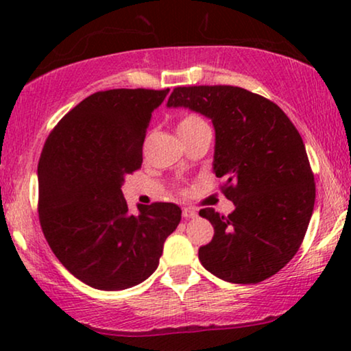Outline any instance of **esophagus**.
Listing matches in <instances>:
<instances>
[{
    "mask_svg": "<svg viewBox=\"0 0 351 351\" xmlns=\"http://www.w3.org/2000/svg\"><path fill=\"white\" fill-rule=\"evenodd\" d=\"M182 215H184V219H195L196 215H198V213H196L193 208H184Z\"/></svg>",
    "mask_w": 351,
    "mask_h": 351,
    "instance_id": "obj_1",
    "label": "esophagus"
}]
</instances>
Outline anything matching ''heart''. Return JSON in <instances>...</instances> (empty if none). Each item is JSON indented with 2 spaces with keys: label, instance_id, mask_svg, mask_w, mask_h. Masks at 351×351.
<instances>
[{
  "label": "heart",
  "instance_id": "b5f03b06",
  "mask_svg": "<svg viewBox=\"0 0 351 351\" xmlns=\"http://www.w3.org/2000/svg\"><path fill=\"white\" fill-rule=\"evenodd\" d=\"M201 124L206 123L199 117H196V114H185L179 121V124H177V131H190V129L198 128Z\"/></svg>",
  "mask_w": 351,
  "mask_h": 351
}]
</instances>
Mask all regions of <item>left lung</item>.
<instances>
[{
  "instance_id": "left-lung-1",
  "label": "left lung",
  "mask_w": 351,
  "mask_h": 351,
  "mask_svg": "<svg viewBox=\"0 0 351 351\" xmlns=\"http://www.w3.org/2000/svg\"><path fill=\"white\" fill-rule=\"evenodd\" d=\"M167 107L213 121V169L234 204L227 217L199 210L214 227L201 265L237 285L273 276L299 251L313 214L315 179L299 131L276 104L237 86L176 88Z\"/></svg>"
}]
</instances>
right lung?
Masks as SVG:
<instances>
[{
	"label": "right lung",
	"mask_w": 351,
	"mask_h": 351,
	"mask_svg": "<svg viewBox=\"0 0 351 351\" xmlns=\"http://www.w3.org/2000/svg\"><path fill=\"white\" fill-rule=\"evenodd\" d=\"M169 89L100 90L52 129L38 162L40 222L52 252L94 289L141 285L158 268L166 238L180 222L172 203L129 213L121 185L142 166L153 110Z\"/></svg>",
	"instance_id": "1"
}]
</instances>
